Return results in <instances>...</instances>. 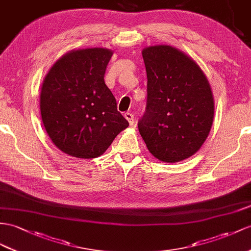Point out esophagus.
Here are the masks:
<instances>
[{
	"label": "esophagus",
	"instance_id": "1",
	"mask_svg": "<svg viewBox=\"0 0 251 251\" xmlns=\"http://www.w3.org/2000/svg\"><path fill=\"white\" fill-rule=\"evenodd\" d=\"M125 118H126L127 121H129L130 126H133V125H134V116H133L132 113H129V112L125 113Z\"/></svg>",
	"mask_w": 251,
	"mask_h": 251
}]
</instances>
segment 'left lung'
Wrapping results in <instances>:
<instances>
[{
	"instance_id": "1",
	"label": "left lung",
	"mask_w": 251,
	"mask_h": 251,
	"mask_svg": "<svg viewBox=\"0 0 251 251\" xmlns=\"http://www.w3.org/2000/svg\"><path fill=\"white\" fill-rule=\"evenodd\" d=\"M147 107L138 130L150 153L165 163L191 157L209 136L214 119L211 85L199 65L168 45L143 49Z\"/></svg>"
}]
</instances>
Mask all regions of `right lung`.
<instances>
[{"label": "right lung", "mask_w": 251, "mask_h": 251, "mask_svg": "<svg viewBox=\"0 0 251 251\" xmlns=\"http://www.w3.org/2000/svg\"><path fill=\"white\" fill-rule=\"evenodd\" d=\"M113 51L85 48L64 54L48 71L40 91V114L49 137L64 153L102 155L129 126L105 85Z\"/></svg>", "instance_id": "obj_1"}]
</instances>
